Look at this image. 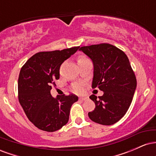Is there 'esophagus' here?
Returning a JSON list of instances; mask_svg holds the SVG:
<instances>
[{"label":"esophagus","instance_id":"1","mask_svg":"<svg viewBox=\"0 0 156 156\" xmlns=\"http://www.w3.org/2000/svg\"><path fill=\"white\" fill-rule=\"evenodd\" d=\"M87 99V97H80V98H79V100H80V101H86Z\"/></svg>","mask_w":156,"mask_h":156}]
</instances>
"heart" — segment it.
<instances>
[{
	"label": "heart",
	"instance_id": "1",
	"mask_svg": "<svg viewBox=\"0 0 156 156\" xmlns=\"http://www.w3.org/2000/svg\"><path fill=\"white\" fill-rule=\"evenodd\" d=\"M83 58H85V57H83V56L80 57V58H78V60L83 59ZM73 90L75 91V92H79L82 90V87H81V85H80V84H79V83H76V84H74V85H73Z\"/></svg>",
	"mask_w": 156,
	"mask_h": 156
}]
</instances>
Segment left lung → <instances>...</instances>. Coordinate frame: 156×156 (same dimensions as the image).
I'll return each instance as SVG.
<instances>
[{
    "mask_svg": "<svg viewBox=\"0 0 156 156\" xmlns=\"http://www.w3.org/2000/svg\"><path fill=\"white\" fill-rule=\"evenodd\" d=\"M80 51L88 55L94 65L93 89L103 94L89 98L95 108L89 112L91 120L103 125L117 122L126 114L136 88V78L126 54L112 44L102 43L83 46Z\"/></svg>",
    "mask_w": 156,
    "mask_h": 156,
    "instance_id": "8db88e82",
    "label": "left lung"
}]
</instances>
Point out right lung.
<instances>
[{"mask_svg":"<svg viewBox=\"0 0 156 156\" xmlns=\"http://www.w3.org/2000/svg\"><path fill=\"white\" fill-rule=\"evenodd\" d=\"M78 48L39 52L21 68L18 78L19 102L28 119L39 129L54 132L68 122L71 106L78 98L73 94L53 98L51 86L55 85V80L59 78L62 64Z\"/></svg>","mask_w":156,"mask_h":156,"instance_id":"right-lung-1","label":"right lung"}]
</instances>
